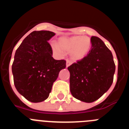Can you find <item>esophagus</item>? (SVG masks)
<instances>
[{"instance_id": "esophagus-1", "label": "esophagus", "mask_w": 129, "mask_h": 129, "mask_svg": "<svg viewBox=\"0 0 129 129\" xmlns=\"http://www.w3.org/2000/svg\"><path fill=\"white\" fill-rule=\"evenodd\" d=\"M71 64H72L71 61H69V60H67V63H66V66H67V67H69Z\"/></svg>"}]
</instances>
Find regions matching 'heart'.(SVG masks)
Segmentation results:
<instances>
[{"mask_svg": "<svg viewBox=\"0 0 129 129\" xmlns=\"http://www.w3.org/2000/svg\"><path fill=\"white\" fill-rule=\"evenodd\" d=\"M57 43H52V50L57 55H62V50L71 52L72 58L76 61L82 60L87 56L91 48L90 38L84 36H73L70 37H62L59 38Z\"/></svg>", "mask_w": 129, "mask_h": 129, "instance_id": "obj_1", "label": "heart"}]
</instances>
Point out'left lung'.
I'll list each match as a JSON object with an SVG mask.
<instances>
[{"mask_svg":"<svg viewBox=\"0 0 129 129\" xmlns=\"http://www.w3.org/2000/svg\"><path fill=\"white\" fill-rule=\"evenodd\" d=\"M90 41L87 56L68 67L72 95L86 103L96 101L110 88L116 70L112 52L103 41L95 36Z\"/></svg>","mask_w":129,"mask_h":129,"instance_id":"1","label":"left lung"}]
</instances>
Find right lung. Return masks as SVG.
I'll list each match as a JSON object with an SVG mask.
<instances>
[{"mask_svg": "<svg viewBox=\"0 0 129 129\" xmlns=\"http://www.w3.org/2000/svg\"><path fill=\"white\" fill-rule=\"evenodd\" d=\"M55 34L34 31L24 39L15 53L12 73L16 89L33 103L48 98L59 72L66 68L65 60H55L48 41Z\"/></svg>", "mask_w": 129, "mask_h": 129, "instance_id": "1", "label": "right lung"}]
</instances>
